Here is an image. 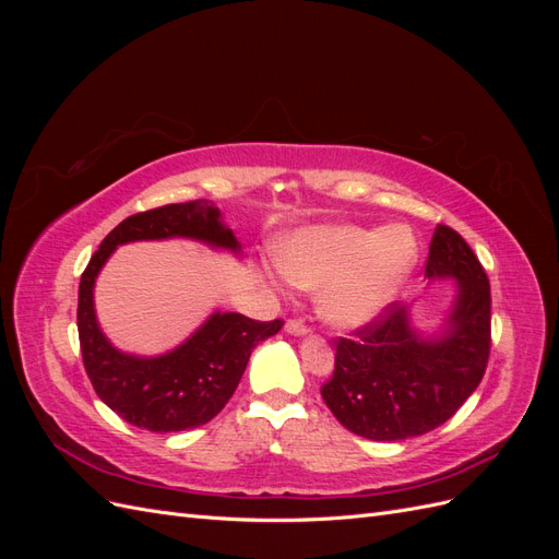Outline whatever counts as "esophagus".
Masks as SVG:
<instances>
[{"instance_id":"esophagus-1","label":"esophagus","mask_w":559,"mask_h":559,"mask_svg":"<svg viewBox=\"0 0 559 559\" xmlns=\"http://www.w3.org/2000/svg\"><path fill=\"white\" fill-rule=\"evenodd\" d=\"M284 331L289 333V335H296V337H300V335H308L310 333V329L302 324V321H298V319H289L284 324Z\"/></svg>"}]
</instances>
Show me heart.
Returning a JSON list of instances; mask_svg holds the SVG:
<instances>
[{
  "label": "heart",
  "mask_w": 559,
  "mask_h": 559,
  "mask_svg": "<svg viewBox=\"0 0 559 559\" xmlns=\"http://www.w3.org/2000/svg\"><path fill=\"white\" fill-rule=\"evenodd\" d=\"M417 263V235L403 224L302 226L282 235L275 245L280 275L298 289H319L321 319L343 331H357L380 319Z\"/></svg>",
  "instance_id": "heart-1"
}]
</instances>
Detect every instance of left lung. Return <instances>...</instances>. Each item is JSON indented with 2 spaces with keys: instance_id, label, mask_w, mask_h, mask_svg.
I'll return each instance as SVG.
<instances>
[{
  "instance_id": "8db88e82",
  "label": "left lung",
  "mask_w": 559,
  "mask_h": 559,
  "mask_svg": "<svg viewBox=\"0 0 559 559\" xmlns=\"http://www.w3.org/2000/svg\"><path fill=\"white\" fill-rule=\"evenodd\" d=\"M429 282H454L441 326L421 331L415 302L337 337L333 378L324 403L352 433L368 441H405L448 421L476 392L489 357V282L476 253L456 230L436 226L425 267Z\"/></svg>"
}]
</instances>
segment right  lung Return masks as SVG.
Masks as SVG:
<instances>
[{
    "label": "right lung",
    "instance_id": "add662e5",
    "mask_svg": "<svg viewBox=\"0 0 559 559\" xmlns=\"http://www.w3.org/2000/svg\"><path fill=\"white\" fill-rule=\"evenodd\" d=\"M193 240L242 257V245L212 200L179 202L128 216L93 253L79 284V341L83 366L97 396L128 425L170 433L207 425L240 384L253 347L282 321H253L214 310L175 349L142 357L111 345L95 312V282L111 253L130 242Z\"/></svg>",
    "mask_w": 559,
    "mask_h": 559
}]
</instances>
